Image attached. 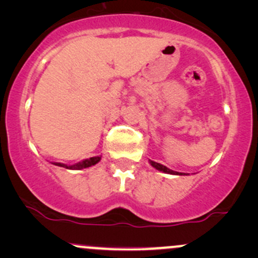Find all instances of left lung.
<instances>
[{"mask_svg":"<svg viewBox=\"0 0 258 258\" xmlns=\"http://www.w3.org/2000/svg\"><path fill=\"white\" fill-rule=\"evenodd\" d=\"M150 165H152L153 167H155L156 170H159V171H162V172H165V173H170V174H179V176H182V174H185V173L176 172V171H172V170H170V168H167L166 166H164V165L159 164V162H155V161H150Z\"/></svg>","mask_w":258,"mask_h":258,"instance_id":"1","label":"left lung"}]
</instances>
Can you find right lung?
<instances>
[{
  "instance_id": "right-lung-1",
  "label": "right lung",
  "mask_w": 258,
  "mask_h": 258,
  "mask_svg": "<svg viewBox=\"0 0 258 258\" xmlns=\"http://www.w3.org/2000/svg\"><path fill=\"white\" fill-rule=\"evenodd\" d=\"M99 161H100V156H93V158L86 159V160H84V161L78 162V164H75V165H72V166H68V165L60 164V162H54V165H57V166H60V167L69 168V170H81V168H87L90 166H93V165H96L97 162H99Z\"/></svg>"
}]
</instances>
